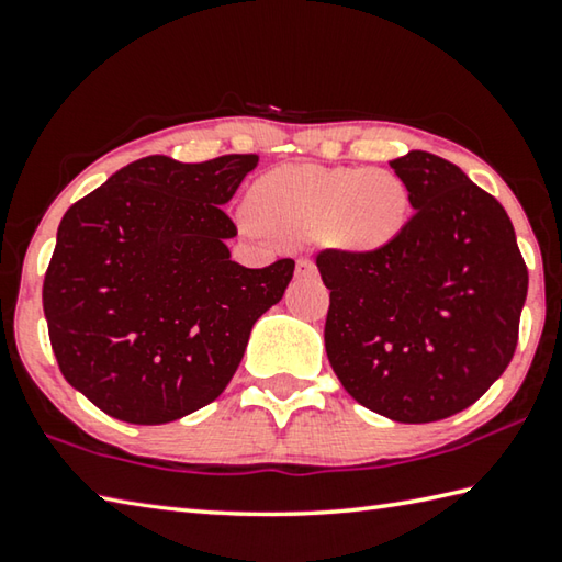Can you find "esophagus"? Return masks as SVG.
<instances>
[{
    "instance_id": "esophagus-1",
    "label": "esophagus",
    "mask_w": 562,
    "mask_h": 562,
    "mask_svg": "<svg viewBox=\"0 0 562 562\" xmlns=\"http://www.w3.org/2000/svg\"><path fill=\"white\" fill-rule=\"evenodd\" d=\"M296 273L299 276H316V263H313L311 259H299Z\"/></svg>"
}]
</instances>
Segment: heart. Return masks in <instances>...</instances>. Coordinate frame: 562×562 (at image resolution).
<instances>
[{
    "label": "heart",
    "mask_w": 562,
    "mask_h": 562,
    "mask_svg": "<svg viewBox=\"0 0 562 562\" xmlns=\"http://www.w3.org/2000/svg\"><path fill=\"white\" fill-rule=\"evenodd\" d=\"M249 234L269 229L283 241L323 239L333 249H385L409 220V190L390 170L286 165L263 175L251 190Z\"/></svg>",
    "instance_id": "heart-1"
}]
</instances>
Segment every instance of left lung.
<instances>
[{
	"instance_id": "obj_1",
	"label": "left lung",
	"mask_w": 562,
	"mask_h": 562,
	"mask_svg": "<svg viewBox=\"0 0 562 562\" xmlns=\"http://www.w3.org/2000/svg\"><path fill=\"white\" fill-rule=\"evenodd\" d=\"M390 167L415 210L397 239L318 254L326 352L362 407L425 425L474 405L504 375L528 269L504 206L454 162L409 150Z\"/></svg>"
}]
</instances>
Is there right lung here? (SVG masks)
<instances>
[{
	"label": "right lung",
	"mask_w": 562,
	"mask_h": 562,
	"mask_svg": "<svg viewBox=\"0 0 562 562\" xmlns=\"http://www.w3.org/2000/svg\"><path fill=\"white\" fill-rule=\"evenodd\" d=\"M259 155H150L64 214L44 316L68 385L131 425H165L229 385L254 323L283 299L293 259L232 261L222 206Z\"/></svg>",
	"instance_id": "1"
}]
</instances>
